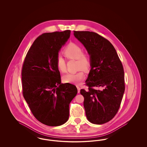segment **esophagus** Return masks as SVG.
<instances>
[{
  "label": "esophagus",
  "mask_w": 147,
  "mask_h": 147,
  "mask_svg": "<svg viewBox=\"0 0 147 147\" xmlns=\"http://www.w3.org/2000/svg\"><path fill=\"white\" fill-rule=\"evenodd\" d=\"M77 89H78V92L79 93L80 92V88L79 86H77Z\"/></svg>",
  "instance_id": "34e87169"
}]
</instances>
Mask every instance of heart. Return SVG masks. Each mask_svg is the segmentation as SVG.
Listing matches in <instances>:
<instances>
[{"mask_svg": "<svg viewBox=\"0 0 147 147\" xmlns=\"http://www.w3.org/2000/svg\"><path fill=\"white\" fill-rule=\"evenodd\" d=\"M82 47L77 43L70 42L63 50V53L68 59H77L78 67L88 70L91 67V58L88 53H83ZM56 66L61 72L66 70L65 61L60 55L57 56L56 59ZM85 78V75L82 70L76 73H68L62 77L63 82L69 84L79 85Z\"/></svg>", "mask_w": 147, "mask_h": 147, "instance_id": "1", "label": "heart"}]
</instances>
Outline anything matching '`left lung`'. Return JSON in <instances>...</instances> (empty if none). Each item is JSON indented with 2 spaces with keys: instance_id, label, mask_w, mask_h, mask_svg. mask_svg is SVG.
I'll return each mask as SVG.
<instances>
[{
  "instance_id": "8db88e82",
  "label": "left lung",
  "mask_w": 147,
  "mask_h": 147,
  "mask_svg": "<svg viewBox=\"0 0 147 147\" xmlns=\"http://www.w3.org/2000/svg\"><path fill=\"white\" fill-rule=\"evenodd\" d=\"M91 58V69L81 89L86 117L101 125L111 120L119 111L125 90L122 64L111 42L96 32L74 31Z\"/></svg>"
}]
</instances>
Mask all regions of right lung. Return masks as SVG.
Returning <instances> with one entry per match:
<instances>
[{
    "mask_svg": "<svg viewBox=\"0 0 147 147\" xmlns=\"http://www.w3.org/2000/svg\"><path fill=\"white\" fill-rule=\"evenodd\" d=\"M70 30L44 33L31 46L21 70L22 94L36 119L58 126L69 116V104L77 95L73 84H62L56 59L70 37Z\"/></svg>",
    "mask_w": 147,
    "mask_h": 147,
    "instance_id": "right-lung-1",
    "label": "right lung"
}]
</instances>
